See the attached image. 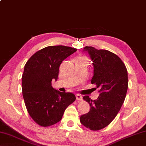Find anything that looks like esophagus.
<instances>
[{
    "instance_id": "34e87169",
    "label": "esophagus",
    "mask_w": 146,
    "mask_h": 146,
    "mask_svg": "<svg viewBox=\"0 0 146 146\" xmlns=\"http://www.w3.org/2000/svg\"><path fill=\"white\" fill-rule=\"evenodd\" d=\"M76 98H77L78 101H82V96L80 94L76 95Z\"/></svg>"
}]
</instances>
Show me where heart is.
Here are the masks:
<instances>
[{
	"instance_id": "1",
	"label": "heart",
	"mask_w": 146,
	"mask_h": 146,
	"mask_svg": "<svg viewBox=\"0 0 146 146\" xmlns=\"http://www.w3.org/2000/svg\"><path fill=\"white\" fill-rule=\"evenodd\" d=\"M79 59H82V60H86V58L85 57H80V58H78Z\"/></svg>"
}]
</instances>
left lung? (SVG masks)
Returning a JSON list of instances; mask_svg holds the SVG:
<instances>
[{
    "label": "left lung",
    "mask_w": 146,
    "mask_h": 146,
    "mask_svg": "<svg viewBox=\"0 0 146 146\" xmlns=\"http://www.w3.org/2000/svg\"><path fill=\"white\" fill-rule=\"evenodd\" d=\"M84 50L93 62L91 83L99 89V96L94 101L88 96L83 97L90 110L80 116V121L90 130L98 131L112 121L123 105L128 88V74L124 63L114 53L88 46Z\"/></svg>",
    "instance_id": "1"
}]
</instances>
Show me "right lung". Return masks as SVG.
<instances>
[{"mask_svg":"<svg viewBox=\"0 0 146 146\" xmlns=\"http://www.w3.org/2000/svg\"><path fill=\"white\" fill-rule=\"evenodd\" d=\"M77 48L48 46L34 54L25 64L22 75V93L29 115L36 123L48 127L60 121L65 110L75 101L72 93L54 89L62 61Z\"/></svg>","mask_w":146,"mask_h":146,"instance_id":"right-lung-1","label":"right lung"}]
</instances>
